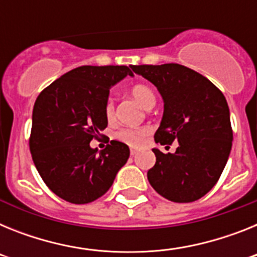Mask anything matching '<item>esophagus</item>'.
<instances>
[{
    "mask_svg": "<svg viewBox=\"0 0 257 257\" xmlns=\"http://www.w3.org/2000/svg\"><path fill=\"white\" fill-rule=\"evenodd\" d=\"M130 153H131V156H135V154L136 153H138V151H136V149H131V151H130Z\"/></svg>",
    "mask_w": 257,
    "mask_h": 257,
    "instance_id": "obj_1",
    "label": "esophagus"
}]
</instances>
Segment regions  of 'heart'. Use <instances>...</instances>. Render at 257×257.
I'll use <instances>...</instances> for the list:
<instances>
[{
  "label": "heart",
  "instance_id": "obj_1",
  "mask_svg": "<svg viewBox=\"0 0 257 257\" xmlns=\"http://www.w3.org/2000/svg\"><path fill=\"white\" fill-rule=\"evenodd\" d=\"M131 95L143 108L148 109L154 105L156 103V95L152 91V88L148 87L147 85H135L131 87ZM104 113H105V118L109 122L112 121L114 117V104L109 99L104 106ZM148 135V130L147 128H121L115 133V138L119 142L124 143V144L130 145V147H139L142 143L144 142L145 136Z\"/></svg>",
  "mask_w": 257,
  "mask_h": 257
}]
</instances>
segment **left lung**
Segmentation results:
<instances>
[{
	"instance_id": "8db88e82",
	"label": "left lung",
	"mask_w": 257,
	"mask_h": 257,
	"mask_svg": "<svg viewBox=\"0 0 257 257\" xmlns=\"http://www.w3.org/2000/svg\"><path fill=\"white\" fill-rule=\"evenodd\" d=\"M163 99L156 143H179L175 153L154 148L156 165L148 180L158 194L178 203L207 194L228 162L233 142L225 96L210 79L180 64L133 65Z\"/></svg>"
}]
</instances>
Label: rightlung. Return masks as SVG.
I'll use <instances>...</instances> for the list:
<instances>
[{
  "instance_id": "add662e5",
  "label": "right lung",
  "mask_w": 257,
  "mask_h": 257,
  "mask_svg": "<svg viewBox=\"0 0 257 257\" xmlns=\"http://www.w3.org/2000/svg\"><path fill=\"white\" fill-rule=\"evenodd\" d=\"M126 76H134L126 65H83L38 95L29 149L42 180L64 201L83 205L105 194L130 157L128 147L117 140L103 151L90 147L108 126L109 90Z\"/></svg>"
}]
</instances>
